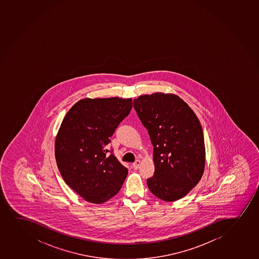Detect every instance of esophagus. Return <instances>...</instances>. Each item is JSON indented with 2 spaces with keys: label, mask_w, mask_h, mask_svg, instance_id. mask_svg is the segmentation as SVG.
<instances>
[{
  "label": "esophagus",
  "mask_w": 259,
  "mask_h": 259,
  "mask_svg": "<svg viewBox=\"0 0 259 259\" xmlns=\"http://www.w3.org/2000/svg\"><path fill=\"white\" fill-rule=\"evenodd\" d=\"M140 165H141V161H140V160H136L135 162H134L133 167H134L135 170L139 169V167H140Z\"/></svg>",
  "instance_id": "esophagus-1"
}]
</instances>
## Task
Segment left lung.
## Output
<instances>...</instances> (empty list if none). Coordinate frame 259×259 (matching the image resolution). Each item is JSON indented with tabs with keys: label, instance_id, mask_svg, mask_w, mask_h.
<instances>
[{
	"label": "left lung",
	"instance_id": "8db88e82",
	"mask_svg": "<svg viewBox=\"0 0 259 259\" xmlns=\"http://www.w3.org/2000/svg\"><path fill=\"white\" fill-rule=\"evenodd\" d=\"M134 108L154 146L150 192L166 202L179 200L198 185L205 167L200 121L179 96L156 92L134 100Z\"/></svg>",
	"mask_w": 259,
	"mask_h": 259
}]
</instances>
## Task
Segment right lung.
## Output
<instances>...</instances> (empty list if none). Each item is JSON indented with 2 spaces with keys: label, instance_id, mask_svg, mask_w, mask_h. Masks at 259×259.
<instances>
[{
  "label": "right lung",
  "instance_id": "add662e5",
  "mask_svg": "<svg viewBox=\"0 0 259 259\" xmlns=\"http://www.w3.org/2000/svg\"><path fill=\"white\" fill-rule=\"evenodd\" d=\"M133 107L132 98H83L68 110L56 134L55 156L68 187L89 203L119 192L128 171L106 146Z\"/></svg>",
  "mask_w": 259,
  "mask_h": 259
}]
</instances>
